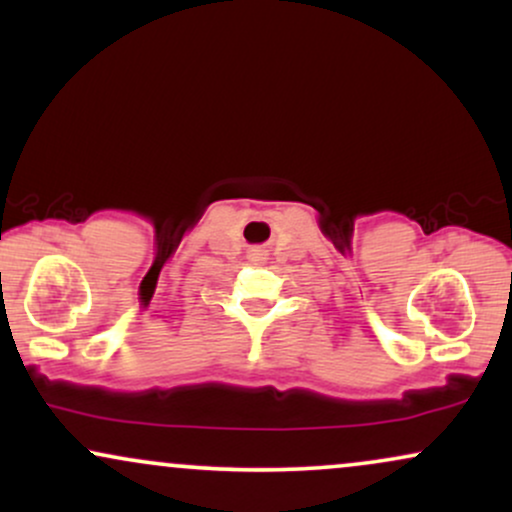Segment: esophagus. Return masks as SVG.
<instances>
[{"label":"esophagus","instance_id":"obj_1","mask_svg":"<svg viewBox=\"0 0 512 512\" xmlns=\"http://www.w3.org/2000/svg\"><path fill=\"white\" fill-rule=\"evenodd\" d=\"M248 260L250 262H262L264 260V250H250Z\"/></svg>","mask_w":512,"mask_h":512}]
</instances>
